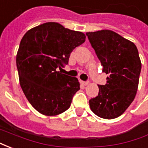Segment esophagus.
I'll return each mask as SVG.
<instances>
[{"mask_svg": "<svg viewBox=\"0 0 148 148\" xmlns=\"http://www.w3.org/2000/svg\"><path fill=\"white\" fill-rule=\"evenodd\" d=\"M81 84L82 85V86H87V85H89V82H83V81H80Z\"/></svg>", "mask_w": 148, "mask_h": 148, "instance_id": "1", "label": "esophagus"}]
</instances>
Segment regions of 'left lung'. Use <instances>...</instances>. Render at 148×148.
<instances>
[{"mask_svg": "<svg viewBox=\"0 0 148 148\" xmlns=\"http://www.w3.org/2000/svg\"><path fill=\"white\" fill-rule=\"evenodd\" d=\"M91 45L109 74L106 84L98 86V96L90 100L94 114L114 119L124 113L136 94L141 61L136 46L111 30L86 32Z\"/></svg>", "mask_w": 148, "mask_h": 148, "instance_id": "obj_1", "label": "left lung"}]
</instances>
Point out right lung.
Here are the masks:
<instances>
[{"mask_svg":"<svg viewBox=\"0 0 148 148\" xmlns=\"http://www.w3.org/2000/svg\"><path fill=\"white\" fill-rule=\"evenodd\" d=\"M82 32L47 22L24 34L16 54L21 89L34 109L45 116L67 110L80 90L77 77L57 71L67 64L72 51L86 41Z\"/></svg>","mask_w":148,"mask_h":148,"instance_id":"add662e5","label":"right lung"}]
</instances>
